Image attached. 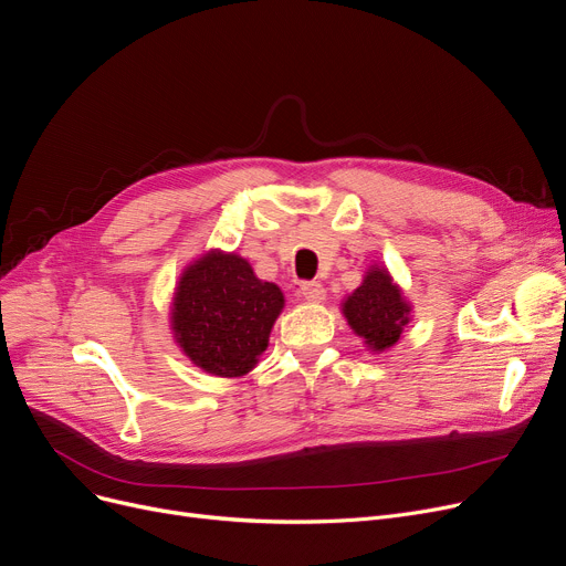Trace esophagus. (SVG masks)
I'll use <instances>...</instances> for the list:
<instances>
[{
    "mask_svg": "<svg viewBox=\"0 0 566 566\" xmlns=\"http://www.w3.org/2000/svg\"><path fill=\"white\" fill-rule=\"evenodd\" d=\"M301 296L310 303H322L326 298V289L322 282H303L301 284Z\"/></svg>",
    "mask_w": 566,
    "mask_h": 566,
    "instance_id": "esophagus-1",
    "label": "esophagus"
}]
</instances>
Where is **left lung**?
<instances>
[{
  "instance_id": "8db88e82",
  "label": "left lung",
  "mask_w": 566,
  "mask_h": 566,
  "mask_svg": "<svg viewBox=\"0 0 566 566\" xmlns=\"http://www.w3.org/2000/svg\"><path fill=\"white\" fill-rule=\"evenodd\" d=\"M342 314L352 331L363 337L367 349L381 354L396 347L409 324L411 305L405 301L400 286L392 282L388 270L373 265L365 273L360 286L344 298Z\"/></svg>"
}]
</instances>
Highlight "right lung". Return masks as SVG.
I'll list each match as a JSON object with an SVG mask.
<instances>
[{"mask_svg":"<svg viewBox=\"0 0 566 566\" xmlns=\"http://www.w3.org/2000/svg\"><path fill=\"white\" fill-rule=\"evenodd\" d=\"M282 307L277 284L259 280L242 256L210 250L182 270L170 328L196 367L231 379L254 370Z\"/></svg>","mask_w":566,"mask_h":566,"instance_id":"obj_1","label":"right lung"}]
</instances>
